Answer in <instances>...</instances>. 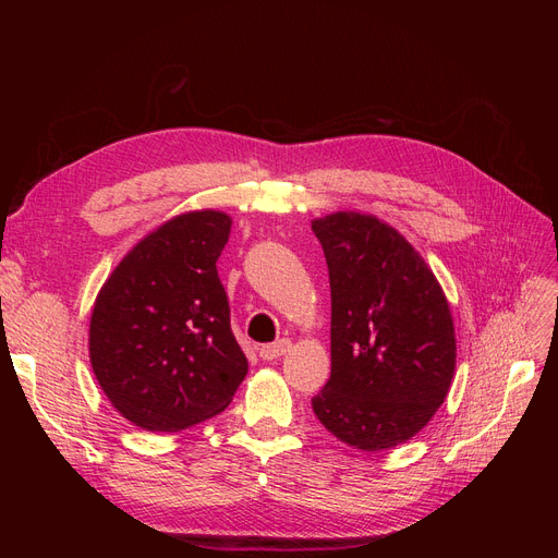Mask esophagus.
<instances>
[{
    "instance_id": "obj_1",
    "label": "esophagus",
    "mask_w": 558,
    "mask_h": 558,
    "mask_svg": "<svg viewBox=\"0 0 558 558\" xmlns=\"http://www.w3.org/2000/svg\"><path fill=\"white\" fill-rule=\"evenodd\" d=\"M291 349V340H277V342H272V344H263L260 349H258V353H260V359L263 361H275V359H279V356H283L286 351Z\"/></svg>"
}]
</instances>
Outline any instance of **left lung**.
Masks as SVG:
<instances>
[{
  "label": "left lung",
  "mask_w": 558,
  "mask_h": 558,
  "mask_svg": "<svg viewBox=\"0 0 558 558\" xmlns=\"http://www.w3.org/2000/svg\"><path fill=\"white\" fill-rule=\"evenodd\" d=\"M330 275V379L314 414L342 442L381 451L410 440L445 402L456 340L424 258L375 216L312 223Z\"/></svg>",
  "instance_id": "obj_1"
}]
</instances>
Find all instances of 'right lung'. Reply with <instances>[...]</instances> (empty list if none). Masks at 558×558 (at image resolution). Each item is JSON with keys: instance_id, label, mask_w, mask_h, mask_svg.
<instances>
[{"instance_id": "1", "label": "right lung", "mask_w": 558, "mask_h": 558, "mask_svg": "<svg viewBox=\"0 0 558 558\" xmlns=\"http://www.w3.org/2000/svg\"><path fill=\"white\" fill-rule=\"evenodd\" d=\"M230 216L191 211L134 246L99 291L93 373L134 426L174 433L223 412L248 373L216 260Z\"/></svg>"}]
</instances>
